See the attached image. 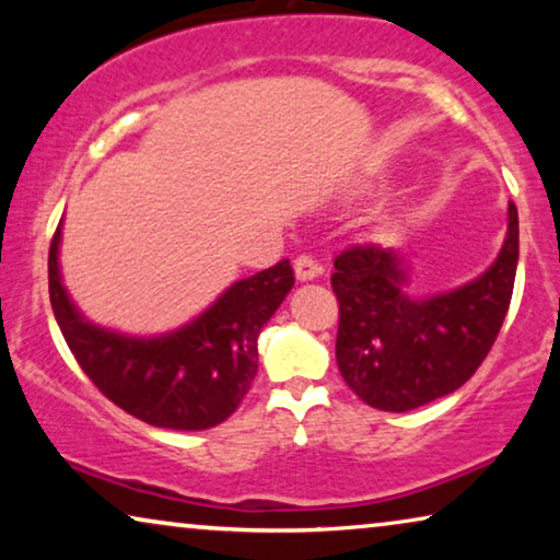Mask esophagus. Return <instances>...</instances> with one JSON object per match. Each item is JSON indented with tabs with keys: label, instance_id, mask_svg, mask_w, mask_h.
<instances>
[{
	"label": "esophagus",
	"instance_id": "1",
	"mask_svg": "<svg viewBox=\"0 0 560 560\" xmlns=\"http://www.w3.org/2000/svg\"><path fill=\"white\" fill-rule=\"evenodd\" d=\"M293 270H295V278L305 282V280H316L320 272H324V267H320L316 259L308 257V255H298L293 259Z\"/></svg>",
	"mask_w": 560,
	"mask_h": 560
}]
</instances>
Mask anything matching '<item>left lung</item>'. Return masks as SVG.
Listing matches in <instances>:
<instances>
[{
    "instance_id": "left-lung-1",
    "label": "left lung",
    "mask_w": 560,
    "mask_h": 560,
    "mask_svg": "<svg viewBox=\"0 0 560 560\" xmlns=\"http://www.w3.org/2000/svg\"><path fill=\"white\" fill-rule=\"evenodd\" d=\"M520 255L517 206L489 270L451 293L412 301L395 249L354 244L334 259L339 301L336 364L366 405L416 410L454 393L479 370L508 316Z\"/></svg>"
}]
</instances>
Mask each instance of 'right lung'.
Listing matches in <instances>:
<instances>
[{"instance_id": "right-lung-1", "label": "right lung", "mask_w": 560, "mask_h": 560, "mask_svg": "<svg viewBox=\"0 0 560 560\" xmlns=\"http://www.w3.org/2000/svg\"><path fill=\"white\" fill-rule=\"evenodd\" d=\"M60 226L48 255L50 305L68 349L98 393L129 416L173 431H206L232 416L257 374V336L293 288L290 259L234 282L194 324L129 339L83 320L58 270Z\"/></svg>"}]
</instances>
